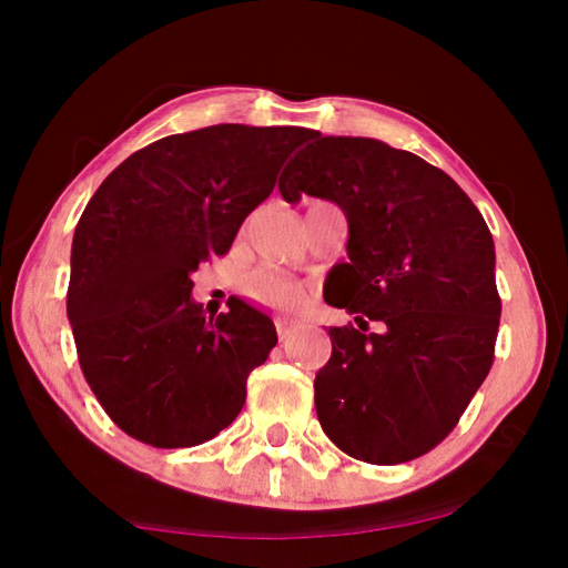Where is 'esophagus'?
I'll use <instances>...</instances> for the list:
<instances>
[{
	"label": "esophagus",
	"instance_id": "1",
	"mask_svg": "<svg viewBox=\"0 0 568 568\" xmlns=\"http://www.w3.org/2000/svg\"><path fill=\"white\" fill-rule=\"evenodd\" d=\"M275 328H277V338H281L283 343L291 338V335L295 333V321L285 318V315H277L275 318Z\"/></svg>",
	"mask_w": 568,
	"mask_h": 568
}]
</instances>
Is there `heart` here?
Here are the masks:
<instances>
[{
  "label": "heart",
  "instance_id": "obj_1",
  "mask_svg": "<svg viewBox=\"0 0 568 568\" xmlns=\"http://www.w3.org/2000/svg\"><path fill=\"white\" fill-rule=\"evenodd\" d=\"M243 291L255 303L275 307V311H291V307L301 305L303 287L291 277L273 271H255L243 281Z\"/></svg>",
  "mask_w": 568,
  "mask_h": 568
}]
</instances>
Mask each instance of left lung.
I'll list each match as a JSON object with an SVG mask.
<instances>
[{
  "mask_svg": "<svg viewBox=\"0 0 568 568\" xmlns=\"http://www.w3.org/2000/svg\"><path fill=\"white\" fill-rule=\"evenodd\" d=\"M287 203L331 200L348 217V263L323 297L355 315L331 328L315 410L335 446L376 466L436 448L494 363L501 318L486 220L444 170L371 138L313 132L283 172ZM382 323L365 334L367 321Z\"/></svg>",
  "mask_w": 568,
  "mask_h": 568,
  "instance_id": "1",
  "label": "left lung"
}]
</instances>
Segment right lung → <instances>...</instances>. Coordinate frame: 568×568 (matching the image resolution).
<instances>
[{
  "label": "right lung",
  "mask_w": 568,
  "mask_h": 568,
  "mask_svg": "<svg viewBox=\"0 0 568 568\" xmlns=\"http://www.w3.org/2000/svg\"><path fill=\"white\" fill-rule=\"evenodd\" d=\"M311 134L247 124L170 134L114 168L84 207L67 318L84 378L128 436L187 448L237 418L275 325L240 297L207 321L190 275L227 253Z\"/></svg>",
  "instance_id": "right-lung-1"
}]
</instances>
